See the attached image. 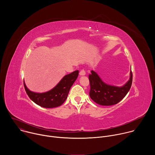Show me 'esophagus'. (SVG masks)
Wrapping results in <instances>:
<instances>
[{"mask_svg": "<svg viewBox=\"0 0 155 155\" xmlns=\"http://www.w3.org/2000/svg\"><path fill=\"white\" fill-rule=\"evenodd\" d=\"M85 74H86V72H85V71L84 70H81L80 72V73H79V75L80 76H84V75H85Z\"/></svg>", "mask_w": 155, "mask_h": 155, "instance_id": "esophagus-1", "label": "esophagus"}]
</instances>
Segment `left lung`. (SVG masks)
Instances as JSON below:
<instances>
[{
  "label": "left lung",
  "mask_w": 155,
  "mask_h": 155,
  "mask_svg": "<svg viewBox=\"0 0 155 155\" xmlns=\"http://www.w3.org/2000/svg\"><path fill=\"white\" fill-rule=\"evenodd\" d=\"M91 72L89 75L90 96L99 105L109 106L117 104L125 97L131 87L132 81L131 70L129 80L121 86L108 84L102 81L96 72L91 71Z\"/></svg>",
  "instance_id": "obj_1"
}]
</instances>
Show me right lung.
<instances>
[{"instance_id": "add662e5", "label": "right lung", "mask_w": 155, "mask_h": 155, "mask_svg": "<svg viewBox=\"0 0 155 155\" xmlns=\"http://www.w3.org/2000/svg\"><path fill=\"white\" fill-rule=\"evenodd\" d=\"M78 76V71L66 75L53 89L42 93L30 91L25 81L24 86L27 94L36 104L44 108H54L61 105L67 99L71 87Z\"/></svg>"}]
</instances>
